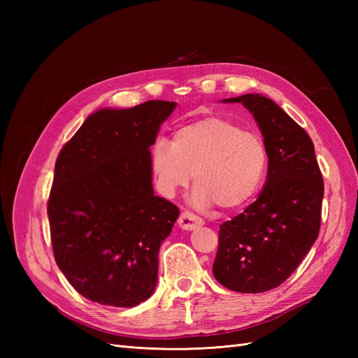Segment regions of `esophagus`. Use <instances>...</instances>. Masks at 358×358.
I'll list each match as a JSON object with an SVG mask.
<instances>
[{"label":"esophagus","mask_w":358,"mask_h":358,"mask_svg":"<svg viewBox=\"0 0 358 358\" xmlns=\"http://www.w3.org/2000/svg\"><path fill=\"white\" fill-rule=\"evenodd\" d=\"M178 224L182 230H187V231H191V230H196L197 227L203 225V221L199 218V216L192 215L189 212H182L179 220H178Z\"/></svg>","instance_id":"1"}]
</instances>
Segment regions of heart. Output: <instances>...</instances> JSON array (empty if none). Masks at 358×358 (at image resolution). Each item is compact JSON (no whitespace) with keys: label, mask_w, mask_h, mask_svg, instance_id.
Returning <instances> with one entry per match:
<instances>
[{"label":"heart","mask_w":358,"mask_h":358,"mask_svg":"<svg viewBox=\"0 0 358 358\" xmlns=\"http://www.w3.org/2000/svg\"><path fill=\"white\" fill-rule=\"evenodd\" d=\"M266 149L257 134L243 131L229 119L209 116L180 127L175 142L161 138L152 150V167L159 189L167 197L188 187L197 209L213 204L224 210L241 208L263 180Z\"/></svg>","instance_id":"obj_1"}]
</instances>
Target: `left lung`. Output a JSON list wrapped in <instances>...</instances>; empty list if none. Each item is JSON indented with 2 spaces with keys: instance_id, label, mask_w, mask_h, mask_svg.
<instances>
[{
  "instance_id": "obj_1",
  "label": "left lung",
  "mask_w": 358,
  "mask_h": 358,
  "mask_svg": "<svg viewBox=\"0 0 358 358\" xmlns=\"http://www.w3.org/2000/svg\"><path fill=\"white\" fill-rule=\"evenodd\" d=\"M222 103L252 113L268 169L258 199L220 227L213 276L225 288L255 294L285 282L315 243L324 183L310 137L273 100L245 94Z\"/></svg>"
}]
</instances>
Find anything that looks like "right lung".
Masks as SVG:
<instances>
[{
    "mask_svg": "<svg viewBox=\"0 0 358 358\" xmlns=\"http://www.w3.org/2000/svg\"><path fill=\"white\" fill-rule=\"evenodd\" d=\"M176 103L103 107L61 149L48 203L55 262L74 289L104 306L154 294L159 246L179 209L155 196L152 154Z\"/></svg>",
    "mask_w": 358,
    "mask_h": 358,
    "instance_id": "1",
    "label": "right lung"
}]
</instances>
